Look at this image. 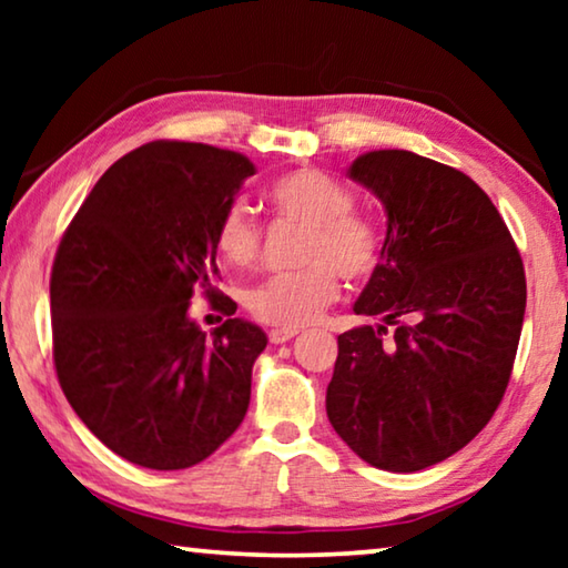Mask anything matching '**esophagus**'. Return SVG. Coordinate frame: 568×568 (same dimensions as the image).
Instances as JSON below:
<instances>
[{
  "label": "esophagus",
  "mask_w": 568,
  "mask_h": 568,
  "mask_svg": "<svg viewBox=\"0 0 568 568\" xmlns=\"http://www.w3.org/2000/svg\"><path fill=\"white\" fill-rule=\"evenodd\" d=\"M301 333L297 328H273L271 333H267V338H271V343H285V341H291V338H295V335Z\"/></svg>",
  "instance_id": "1"
}]
</instances>
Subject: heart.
Returning <instances> with one entry per match:
<instances>
[{
	"mask_svg": "<svg viewBox=\"0 0 568 568\" xmlns=\"http://www.w3.org/2000/svg\"><path fill=\"white\" fill-rule=\"evenodd\" d=\"M265 200L277 215L305 225L295 273L267 277L247 293V311L275 328H303L338 297L341 283L365 281L381 261V233L371 217L353 213V192L315 168L275 178ZM215 247L227 263L245 267L261 255V227L243 203H230L215 223Z\"/></svg>",
	"mask_w": 568,
	"mask_h": 568,
	"instance_id": "1",
	"label": "heart"
}]
</instances>
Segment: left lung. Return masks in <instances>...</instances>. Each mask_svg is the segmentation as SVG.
Wrapping results in <instances>:
<instances>
[{"label":"left lung","mask_w":568,"mask_h":568,"mask_svg":"<svg viewBox=\"0 0 568 568\" xmlns=\"http://www.w3.org/2000/svg\"><path fill=\"white\" fill-rule=\"evenodd\" d=\"M348 175L388 215L381 263L353 305L381 323L338 335L325 410L365 464L413 474L474 440L501 403L524 263L491 197L460 170L373 150Z\"/></svg>","instance_id":"left-lung-1"}]
</instances>
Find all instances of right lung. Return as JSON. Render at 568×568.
I'll list each match as a JSON object with an SVG mask.
<instances>
[{
    "mask_svg": "<svg viewBox=\"0 0 568 568\" xmlns=\"http://www.w3.org/2000/svg\"><path fill=\"white\" fill-rule=\"evenodd\" d=\"M255 165L233 150L158 140L98 180L57 247L54 368L94 436L130 464L180 470L243 423L267 338L217 293L215 223ZM203 286L229 321L189 318Z\"/></svg>",
    "mask_w": 568,
    "mask_h": 568,
    "instance_id": "add662e5",
    "label": "right lung"
}]
</instances>
